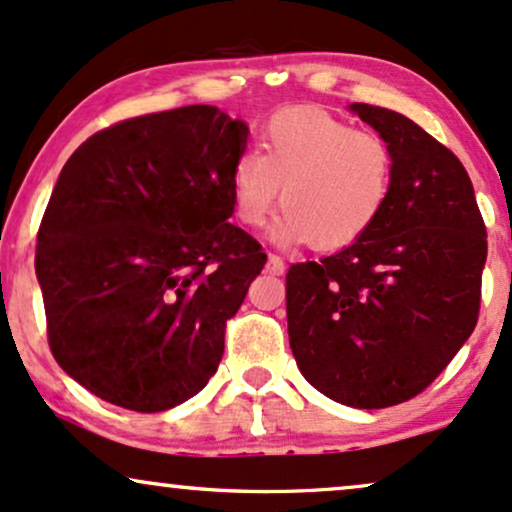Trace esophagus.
<instances>
[{"instance_id":"esophagus-1","label":"esophagus","mask_w":512,"mask_h":512,"mask_svg":"<svg viewBox=\"0 0 512 512\" xmlns=\"http://www.w3.org/2000/svg\"><path fill=\"white\" fill-rule=\"evenodd\" d=\"M268 270L273 275H282L285 273V261H282V256L278 254H268Z\"/></svg>"}]
</instances>
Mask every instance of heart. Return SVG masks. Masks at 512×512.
Wrapping results in <instances>:
<instances>
[{"label": "heart", "instance_id": "heart-1", "mask_svg": "<svg viewBox=\"0 0 512 512\" xmlns=\"http://www.w3.org/2000/svg\"><path fill=\"white\" fill-rule=\"evenodd\" d=\"M393 186L395 155L386 138L318 107L273 114L263 126L261 153L244 150L230 174L242 225H266L280 198L275 242H309L318 251L345 249L374 230Z\"/></svg>", "mask_w": 512, "mask_h": 512}]
</instances>
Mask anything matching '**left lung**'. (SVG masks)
Segmentation results:
<instances>
[{"label":"left lung","mask_w":512,"mask_h":512,"mask_svg":"<svg viewBox=\"0 0 512 512\" xmlns=\"http://www.w3.org/2000/svg\"><path fill=\"white\" fill-rule=\"evenodd\" d=\"M352 112L393 148V196L359 242L287 270V333L311 386L381 410L429 388L472 335L486 227L455 153L400 112Z\"/></svg>","instance_id":"left-lung-1"}]
</instances>
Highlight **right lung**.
<instances>
[{"label": "right lung", "mask_w": 512, "mask_h": 512, "mask_svg": "<svg viewBox=\"0 0 512 512\" xmlns=\"http://www.w3.org/2000/svg\"><path fill=\"white\" fill-rule=\"evenodd\" d=\"M244 122L218 107L124 119L66 160L35 246L47 340L98 398L162 412L218 371L225 326L266 266L234 213Z\"/></svg>", "instance_id": "1"}]
</instances>
